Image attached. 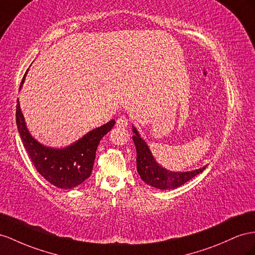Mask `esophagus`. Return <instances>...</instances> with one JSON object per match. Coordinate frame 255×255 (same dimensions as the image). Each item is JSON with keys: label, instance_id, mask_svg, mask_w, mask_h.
<instances>
[{"label": "esophagus", "instance_id": "34e87169", "mask_svg": "<svg viewBox=\"0 0 255 255\" xmlns=\"http://www.w3.org/2000/svg\"><path fill=\"white\" fill-rule=\"evenodd\" d=\"M128 125V120L126 118V117H120V118L117 119V127L119 128H127Z\"/></svg>", "mask_w": 255, "mask_h": 255}]
</instances>
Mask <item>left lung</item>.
<instances>
[{"mask_svg":"<svg viewBox=\"0 0 255 255\" xmlns=\"http://www.w3.org/2000/svg\"><path fill=\"white\" fill-rule=\"evenodd\" d=\"M132 130L134 133L132 138L137 152V173L140 176L141 180L151 185V187L160 190L176 189L185 182H188L198 174L203 173L206 166H207V165H205L201 168L191 171L168 170L155 161L147 142L141 138L139 132L134 126H132Z\"/></svg>","mask_w":255,"mask_h":255,"instance_id":"obj_1","label":"left lung"}]
</instances>
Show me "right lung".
<instances>
[{"label": "right lung", "instance_id": "add662e5", "mask_svg": "<svg viewBox=\"0 0 255 255\" xmlns=\"http://www.w3.org/2000/svg\"><path fill=\"white\" fill-rule=\"evenodd\" d=\"M26 73L19 91L25 80ZM16 123L23 146L38 173L54 187L73 189L90 177L99 143L114 128L116 121L111 120L104 126L93 128L64 148L48 147L34 138L27 129L19 100L17 101Z\"/></svg>", "mask_w": 255, "mask_h": 255}]
</instances>
